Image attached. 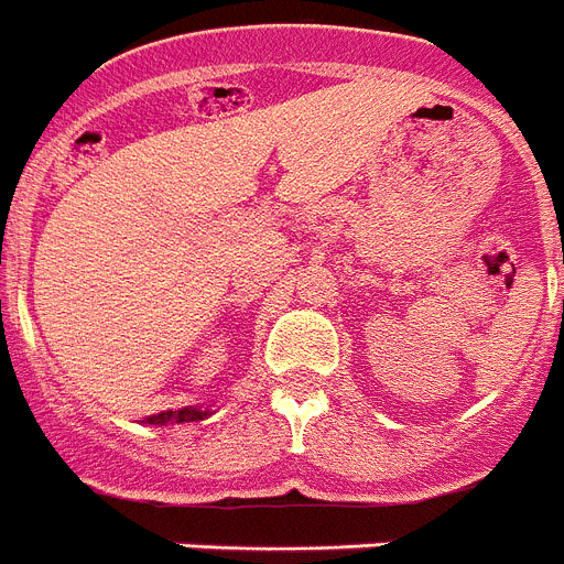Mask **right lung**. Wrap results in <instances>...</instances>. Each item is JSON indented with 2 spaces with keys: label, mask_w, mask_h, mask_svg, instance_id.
<instances>
[{
  "label": "right lung",
  "mask_w": 564,
  "mask_h": 564,
  "mask_svg": "<svg viewBox=\"0 0 564 564\" xmlns=\"http://www.w3.org/2000/svg\"><path fill=\"white\" fill-rule=\"evenodd\" d=\"M210 411H202V408H180V411H165L148 416V425H182V422H199L205 420Z\"/></svg>",
  "instance_id": "1"
}]
</instances>
